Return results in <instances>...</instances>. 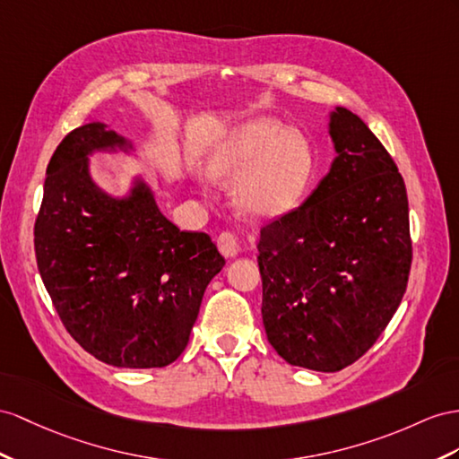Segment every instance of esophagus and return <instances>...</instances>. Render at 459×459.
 Wrapping results in <instances>:
<instances>
[{
  "instance_id": "34e87169",
  "label": "esophagus",
  "mask_w": 459,
  "mask_h": 459,
  "mask_svg": "<svg viewBox=\"0 0 459 459\" xmlns=\"http://www.w3.org/2000/svg\"><path fill=\"white\" fill-rule=\"evenodd\" d=\"M217 246H219V250H221V254L225 255V257H234L238 254V242H237V237H234L232 232H229V230H225V232H221L219 237H217Z\"/></svg>"
}]
</instances>
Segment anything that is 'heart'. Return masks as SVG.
Listing matches in <instances>:
<instances>
[{"mask_svg":"<svg viewBox=\"0 0 459 459\" xmlns=\"http://www.w3.org/2000/svg\"><path fill=\"white\" fill-rule=\"evenodd\" d=\"M207 170L232 180L234 202L252 219H275L297 209L318 178V157L307 135L269 117L246 122L211 151Z\"/></svg>","mask_w":459,"mask_h":459,"instance_id":"heart-1","label":"heart"}]
</instances>
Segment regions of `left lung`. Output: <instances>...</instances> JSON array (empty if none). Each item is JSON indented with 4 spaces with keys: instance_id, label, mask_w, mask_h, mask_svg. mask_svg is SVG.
<instances>
[{
    "instance_id": "left-lung-1",
    "label": "left lung",
    "mask_w": 459,
    "mask_h": 459,
    "mask_svg": "<svg viewBox=\"0 0 459 459\" xmlns=\"http://www.w3.org/2000/svg\"><path fill=\"white\" fill-rule=\"evenodd\" d=\"M337 157L312 195L257 242L269 343L295 367L337 372L367 352L402 302L411 257L402 174L368 126L335 108Z\"/></svg>"
}]
</instances>
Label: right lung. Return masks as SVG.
<instances>
[{"mask_svg":"<svg viewBox=\"0 0 459 459\" xmlns=\"http://www.w3.org/2000/svg\"><path fill=\"white\" fill-rule=\"evenodd\" d=\"M132 149L100 122L69 132L48 162L34 252L54 308L75 342L120 368H160L190 339L225 257L205 232L164 217L149 186L112 197L92 182V151Z\"/></svg>","mask_w":459,"mask_h":459,"instance_id":"right-lung-1","label":"right lung"}]
</instances>
